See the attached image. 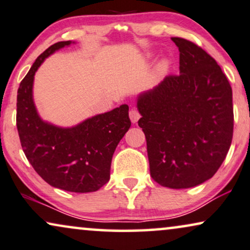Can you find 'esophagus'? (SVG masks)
<instances>
[{"label": "esophagus", "instance_id": "34e87169", "mask_svg": "<svg viewBox=\"0 0 250 250\" xmlns=\"http://www.w3.org/2000/svg\"><path fill=\"white\" fill-rule=\"evenodd\" d=\"M129 118H130V121L132 123H136V122L138 121V120H140L141 115H140V113H138L137 109L132 108L130 112H129Z\"/></svg>", "mask_w": 250, "mask_h": 250}]
</instances>
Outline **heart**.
I'll return each mask as SVG.
<instances>
[{"instance_id": "b5f03b06", "label": "heart", "mask_w": 250, "mask_h": 250, "mask_svg": "<svg viewBox=\"0 0 250 250\" xmlns=\"http://www.w3.org/2000/svg\"><path fill=\"white\" fill-rule=\"evenodd\" d=\"M152 58H153L152 53H147L146 59H152ZM168 71H169V61H168V60L164 59L157 64V68H156L157 77L158 78L165 77V76L168 74Z\"/></svg>"}]
</instances>
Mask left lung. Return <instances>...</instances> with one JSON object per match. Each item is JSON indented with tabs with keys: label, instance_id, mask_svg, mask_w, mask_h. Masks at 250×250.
Segmentation results:
<instances>
[{
	"label": "left lung",
	"instance_id": "8db88e82",
	"mask_svg": "<svg viewBox=\"0 0 250 250\" xmlns=\"http://www.w3.org/2000/svg\"><path fill=\"white\" fill-rule=\"evenodd\" d=\"M180 75L168 76L136 98L146 138L150 173L172 189L196 187L212 178L233 137L232 87L216 60L182 38Z\"/></svg>",
	"mask_w": 250,
	"mask_h": 250
}]
</instances>
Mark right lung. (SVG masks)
<instances>
[{"mask_svg":"<svg viewBox=\"0 0 250 250\" xmlns=\"http://www.w3.org/2000/svg\"><path fill=\"white\" fill-rule=\"evenodd\" d=\"M71 43L56 42L36 60L18 88L16 121L25 156L41 178L62 190L91 192L109 181L113 154L131 122L125 104L72 127L41 118L33 99L34 75L48 56Z\"/></svg>","mask_w":250,"mask_h":250,"instance_id":"add662e5","label":"right lung"}]
</instances>
